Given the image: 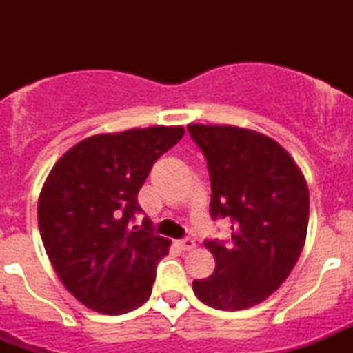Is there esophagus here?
<instances>
[{
    "mask_svg": "<svg viewBox=\"0 0 353 353\" xmlns=\"http://www.w3.org/2000/svg\"><path fill=\"white\" fill-rule=\"evenodd\" d=\"M179 248L183 249V251H191V249L196 248V242L191 236H185V239L179 240Z\"/></svg>",
    "mask_w": 353,
    "mask_h": 353,
    "instance_id": "1",
    "label": "esophagus"
}]
</instances>
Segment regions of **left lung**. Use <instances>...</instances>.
<instances>
[{"mask_svg":"<svg viewBox=\"0 0 353 353\" xmlns=\"http://www.w3.org/2000/svg\"><path fill=\"white\" fill-rule=\"evenodd\" d=\"M207 159L212 219L232 223V240H205L215 270L192 283L196 297L223 311L256 305L301 256L310 191L292 155L269 136L233 125H187Z\"/></svg>","mask_w":353,"mask_h":353,"instance_id":"obj_1","label":"left lung"}]
</instances>
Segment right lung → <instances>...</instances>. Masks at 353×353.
Returning a JSON list of instances; mask_svg holds the SVG:
<instances>
[{"instance_id": "1", "label": "right lung", "mask_w": 353, "mask_h": 353, "mask_svg": "<svg viewBox=\"0 0 353 353\" xmlns=\"http://www.w3.org/2000/svg\"><path fill=\"white\" fill-rule=\"evenodd\" d=\"M183 127L97 134L54 164L39 198L43 248L65 288L86 307L123 314L148 301L170 240L155 235L138 192Z\"/></svg>"}]
</instances>
